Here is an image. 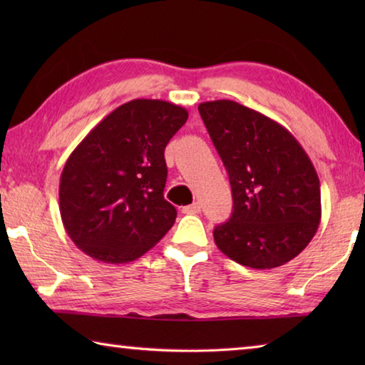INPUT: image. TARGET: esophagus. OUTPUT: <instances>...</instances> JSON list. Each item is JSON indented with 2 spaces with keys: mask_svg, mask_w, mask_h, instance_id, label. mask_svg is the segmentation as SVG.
<instances>
[{
  "mask_svg": "<svg viewBox=\"0 0 365 365\" xmlns=\"http://www.w3.org/2000/svg\"><path fill=\"white\" fill-rule=\"evenodd\" d=\"M200 211H201L200 202H193V205L183 207V212L185 214H200Z\"/></svg>",
  "mask_w": 365,
  "mask_h": 365,
  "instance_id": "esophagus-1",
  "label": "esophagus"
}]
</instances>
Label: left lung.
I'll return each instance as SVG.
<instances>
[{
	"instance_id": "1",
	"label": "left lung",
	"mask_w": 365,
	"mask_h": 365,
	"mask_svg": "<svg viewBox=\"0 0 365 365\" xmlns=\"http://www.w3.org/2000/svg\"><path fill=\"white\" fill-rule=\"evenodd\" d=\"M197 110L232 187V217L214 228L217 248L252 269L292 261L322 217L311 159L285 127L243 104L206 101Z\"/></svg>"
}]
</instances>
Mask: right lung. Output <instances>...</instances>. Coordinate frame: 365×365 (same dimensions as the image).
Returning <instances> with one entry per match:
<instances>
[{"label":"right lung","instance_id":"obj_1","mask_svg":"<svg viewBox=\"0 0 365 365\" xmlns=\"http://www.w3.org/2000/svg\"><path fill=\"white\" fill-rule=\"evenodd\" d=\"M187 119L174 103L132 100L80 141L59 182L61 219L78 250L125 264L170 230L177 211L164 200V150Z\"/></svg>","mask_w":365,"mask_h":365}]
</instances>
